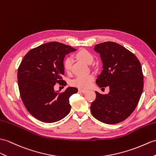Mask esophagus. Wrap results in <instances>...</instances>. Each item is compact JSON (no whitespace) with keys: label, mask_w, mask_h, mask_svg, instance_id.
I'll use <instances>...</instances> for the list:
<instances>
[{"label":"esophagus","mask_w":156,"mask_h":156,"mask_svg":"<svg viewBox=\"0 0 156 156\" xmlns=\"http://www.w3.org/2000/svg\"><path fill=\"white\" fill-rule=\"evenodd\" d=\"M79 92L82 93H85L87 90H85V89H79Z\"/></svg>","instance_id":"obj_1"}]
</instances>
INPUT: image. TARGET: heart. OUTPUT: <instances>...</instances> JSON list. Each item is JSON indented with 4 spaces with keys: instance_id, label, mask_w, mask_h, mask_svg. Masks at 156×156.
<instances>
[{
    "instance_id": "obj_1",
    "label": "heart",
    "mask_w": 156,
    "mask_h": 156,
    "mask_svg": "<svg viewBox=\"0 0 156 156\" xmlns=\"http://www.w3.org/2000/svg\"><path fill=\"white\" fill-rule=\"evenodd\" d=\"M75 57L88 64L92 63L94 60V56L90 52L85 49H81L75 54ZM73 59L71 58H66L63 60V67L67 73H69L71 70ZM94 80V75L93 74H87L84 75L77 76L71 81V85L80 89H88L92 85Z\"/></svg>"
}]
</instances>
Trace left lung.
Here are the masks:
<instances>
[{
	"label": "left lung",
	"mask_w": 156,
	"mask_h": 156,
	"mask_svg": "<svg viewBox=\"0 0 156 156\" xmlns=\"http://www.w3.org/2000/svg\"><path fill=\"white\" fill-rule=\"evenodd\" d=\"M94 50L100 54L103 67L96 83L99 87L108 86L110 91L105 94L95 91L91 114L105 124L121 122L134 111L142 95L141 64L133 53L113 41L97 44Z\"/></svg>",
	"instance_id": "1"
}]
</instances>
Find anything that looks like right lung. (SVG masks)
I'll list each match as a JSON object with an SVG mask.
<instances>
[{"instance_id":"right-lung-1","label":"right lung","mask_w":156,"mask_h":156,"mask_svg":"<svg viewBox=\"0 0 156 156\" xmlns=\"http://www.w3.org/2000/svg\"><path fill=\"white\" fill-rule=\"evenodd\" d=\"M75 50L69 45L51 41L32 49L22 60L17 75L19 91L26 108L36 119L51 123L70 112L69 97L78 89L68 87L59 93L54 87L55 83L67 84L62 77L63 59Z\"/></svg>"}]
</instances>
